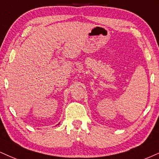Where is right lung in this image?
Returning <instances> with one entry per match:
<instances>
[{
    "label": "right lung",
    "instance_id": "obj_1",
    "mask_svg": "<svg viewBox=\"0 0 159 159\" xmlns=\"http://www.w3.org/2000/svg\"><path fill=\"white\" fill-rule=\"evenodd\" d=\"M58 125H59V124H58Z\"/></svg>",
    "mask_w": 159,
    "mask_h": 159
}]
</instances>
